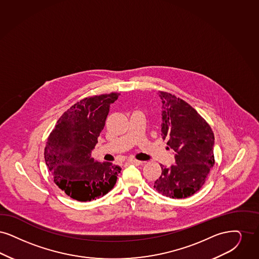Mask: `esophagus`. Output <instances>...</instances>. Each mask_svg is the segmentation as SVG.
<instances>
[{
    "label": "esophagus",
    "instance_id": "esophagus-1",
    "mask_svg": "<svg viewBox=\"0 0 259 259\" xmlns=\"http://www.w3.org/2000/svg\"><path fill=\"white\" fill-rule=\"evenodd\" d=\"M127 161H128V163H131V164H135V165H140V164H142V161L137 160V159H133V158L128 159Z\"/></svg>",
    "mask_w": 259,
    "mask_h": 259
}]
</instances>
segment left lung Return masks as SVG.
<instances>
[{
  "instance_id": "obj_1",
  "label": "left lung",
  "mask_w": 259,
  "mask_h": 259,
  "mask_svg": "<svg viewBox=\"0 0 259 259\" xmlns=\"http://www.w3.org/2000/svg\"><path fill=\"white\" fill-rule=\"evenodd\" d=\"M158 96L162 103L161 136L168 139L176 164H161L154 188L170 198H186L202 188L214 166V133L186 101L166 92H158Z\"/></svg>"
}]
</instances>
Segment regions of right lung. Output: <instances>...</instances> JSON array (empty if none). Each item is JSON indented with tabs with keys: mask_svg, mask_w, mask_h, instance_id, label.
I'll list each match as a JSON object with an SVG mask.
<instances>
[{
	"mask_svg": "<svg viewBox=\"0 0 259 259\" xmlns=\"http://www.w3.org/2000/svg\"><path fill=\"white\" fill-rule=\"evenodd\" d=\"M120 94L86 98L58 120L49 135L45 158L57 186L72 199L86 202L100 198L116 184L119 165L98 162L92 151L104 127L110 104Z\"/></svg>",
	"mask_w": 259,
	"mask_h": 259,
	"instance_id": "right-lung-1",
	"label": "right lung"
}]
</instances>
